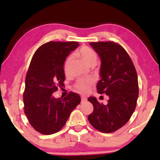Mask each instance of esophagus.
<instances>
[{
	"label": "esophagus",
	"instance_id": "34e87169",
	"mask_svg": "<svg viewBox=\"0 0 160 160\" xmlns=\"http://www.w3.org/2000/svg\"><path fill=\"white\" fill-rule=\"evenodd\" d=\"M87 102V99L85 97H81V102Z\"/></svg>",
	"mask_w": 160,
	"mask_h": 160
}]
</instances>
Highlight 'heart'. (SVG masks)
Here are the masks:
<instances>
[{
  "instance_id": "b5f03b06",
  "label": "heart",
  "mask_w": 160,
  "mask_h": 160,
  "mask_svg": "<svg viewBox=\"0 0 160 160\" xmlns=\"http://www.w3.org/2000/svg\"><path fill=\"white\" fill-rule=\"evenodd\" d=\"M75 56L79 57L81 60H82L86 65L89 67H94L97 63V53L92 48L83 46V47L79 48L78 51H75ZM72 61V56H70L66 59L64 64V70L67 71L70 66V63ZM92 84V80H79L76 83V88L78 91L82 93H85L89 90L90 86Z\"/></svg>"
}]
</instances>
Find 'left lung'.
Here are the masks:
<instances>
[{"label": "left lung", "mask_w": 160, "mask_h": 160, "mask_svg": "<svg viewBox=\"0 0 160 160\" xmlns=\"http://www.w3.org/2000/svg\"><path fill=\"white\" fill-rule=\"evenodd\" d=\"M101 59V79L97 89L109 96L108 104H99L94 97L88 101L94 107L88 120L94 128L103 132H114L129 121L138 98V81L135 66L126 50L117 43H90Z\"/></svg>", "instance_id": "1"}]
</instances>
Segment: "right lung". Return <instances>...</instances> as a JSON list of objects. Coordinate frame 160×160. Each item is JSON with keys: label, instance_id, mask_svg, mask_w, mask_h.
<instances>
[{"label": "right lung", "instance_id": "add662e5", "mask_svg": "<svg viewBox=\"0 0 160 160\" xmlns=\"http://www.w3.org/2000/svg\"><path fill=\"white\" fill-rule=\"evenodd\" d=\"M76 42H49L34 53L25 78L24 110L31 126L40 133L53 134L63 128L70 113L80 103L79 94L70 92L55 98L54 92L64 85L63 66Z\"/></svg>", "mask_w": 160, "mask_h": 160}]
</instances>
